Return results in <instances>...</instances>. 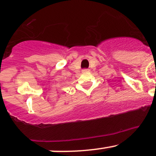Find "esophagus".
Instances as JSON below:
<instances>
[{
    "label": "esophagus",
    "mask_w": 156,
    "mask_h": 156,
    "mask_svg": "<svg viewBox=\"0 0 156 156\" xmlns=\"http://www.w3.org/2000/svg\"><path fill=\"white\" fill-rule=\"evenodd\" d=\"M89 72V69H84L82 70V72Z\"/></svg>",
    "instance_id": "1"
}]
</instances>
